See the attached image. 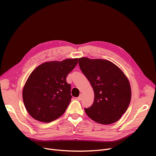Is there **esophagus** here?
Returning a JSON list of instances; mask_svg holds the SVG:
<instances>
[{
  "mask_svg": "<svg viewBox=\"0 0 156 156\" xmlns=\"http://www.w3.org/2000/svg\"><path fill=\"white\" fill-rule=\"evenodd\" d=\"M81 99H82V95H81H81H80L79 97L77 98V100H79V101H81Z\"/></svg>",
  "mask_w": 156,
  "mask_h": 156,
  "instance_id": "esophagus-1",
  "label": "esophagus"
}]
</instances>
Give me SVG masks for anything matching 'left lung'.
Returning a JSON list of instances; mask_svg holds the SVG:
<instances>
[{"instance_id":"left-lung-1","label":"left lung","mask_w":156,"mask_h":156,"mask_svg":"<svg viewBox=\"0 0 156 156\" xmlns=\"http://www.w3.org/2000/svg\"><path fill=\"white\" fill-rule=\"evenodd\" d=\"M79 65L94 92L93 104L84 111L99 124L115 123L129 105L131 91L128 79L117 66L107 60L83 57L79 58Z\"/></svg>"}]
</instances>
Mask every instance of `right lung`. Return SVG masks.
<instances>
[{
	"label": "right lung",
	"instance_id": "obj_1",
	"mask_svg": "<svg viewBox=\"0 0 156 156\" xmlns=\"http://www.w3.org/2000/svg\"><path fill=\"white\" fill-rule=\"evenodd\" d=\"M77 62L78 58L47 62L30 73L23 90V100L33 119L50 122L64 114L72 98L66 77Z\"/></svg>",
	"mask_w": 156,
	"mask_h": 156
}]
</instances>
